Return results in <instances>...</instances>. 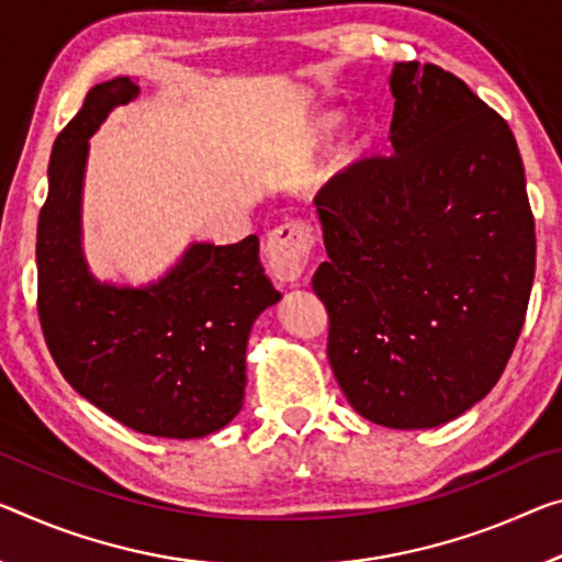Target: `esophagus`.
I'll return each mask as SVG.
<instances>
[{
    "label": "esophagus",
    "mask_w": 562,
    "mask_h": 562,
    "mask_svg": "<svg viewBox=\"0 0 562 562\" xmlns=\"http://www.w3.org/2000/svg\"><path fill=\"white\" fill-rule=\"evenodd\" d=\"M266 263L273 279L296 281L304 273L311 256V233L304 223H281L266 238Z\"/></svg>",
    "instance_id": "1"
}]
</instances>
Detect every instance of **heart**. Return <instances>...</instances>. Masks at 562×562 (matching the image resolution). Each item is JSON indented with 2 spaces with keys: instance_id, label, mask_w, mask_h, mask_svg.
I'll return each instance as SVG.
<instances>
[{
  "instance_id": "obj_1",
  "label": "heart",
  "mask_w": 562,
  "mask_h": 562,
  "mask_svg": "<svg viewBox=\"0 0 562 562\" xmlns=\"http://www.w3.org/2000/svg\"><path fill=\"white\" fill-rule=\"evenodd\" d=\"M331 125H334V115H326L324 120H318L316 135L324 137V133L331 131ZM369 145H371V131H369V127L367 125L353 127V133L349 135V140L344 143L341 150H339V162H341V166H349V162L359 160L361 155L369 150Z\"/></svg>"
}]
</instances>
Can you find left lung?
<instances>
[{
	"label": "left lung",
	"mask_w": 562,
	"mask_h": 562,
	"mask_svg": "<svg viewBox=\"0 0 562 562\" xmlns=\"http://www.w3.org/2000/svg\"><path fill=\"white\" fill-rule=\"evenodd\" d=\"M392 155L316 195L329 261L311 286L329 364L361 417L445 425L507 367L535 279V218L510 125L460 77L396 63Z\"/></svg>",
	"instance_id": "8db88e82"
}]
</instances>
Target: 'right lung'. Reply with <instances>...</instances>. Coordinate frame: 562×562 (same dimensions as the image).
Returning <instances> with one entry per match:
<instances>
[{"label":"right lung","instance_id":"1","mask_svg":"<svg viewBox=\"0 0 562 562\" xmlns=\"http://www.w3.org/2000/svg\"><path fill=\"white\" fill-rule=\"evenodd\" d=\"M131 77L100 82L52 145L37 223V311L52 359L77 394L120 425L195 439L244 407L251 326L281 293L258 261V238L193 244L150 286L100 283L82 256L88 137L137 98Z\"/></svg>","mask_w":562,"mask_h":562}]
</instances>
